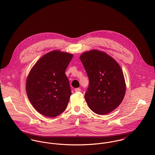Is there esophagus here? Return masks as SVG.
Returning a JSON list of instances; mask_svg holds the SVG:
<instances>
[{
    "mask_svg": "<svg viewBox=\"0 0 155 155\" xmlns=\"http://www.w3.org/2000/svg\"><path fill=\"white\" fill-rule=\"evenodd\" d=\"M74 91H75V92H80L81 90V89L78 88L75 89H74Z\"/></svg>",
    "mask_w": 155,
    "mask_h": 155,
    "instance_id": "esophagus-1",
    "label": "esophagus"
}]
</instances>
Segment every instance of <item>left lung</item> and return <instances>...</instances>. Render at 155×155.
<instances>
[{"mask_svg": "<svg viewBox=\"0 0 155 155\" xmlns=\"http://www.w3.org/2000/svg\"><path fill=\"white\" fill-rule=\"evenodd\" d=\"M80 59L89 80L85 99L90 109L100 115L116 109L126 91L125 78L119 64L106 52L97 49L85 52Z\"/></svg>", "mask_w": 155, "mask_h": 155, "instance_id": "8db88e82", "label": "left lung"}]
</instances>
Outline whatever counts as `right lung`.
I'll use <instances>...</instances> for the list:
<instances>
[{
    "mask_svg": "<svg viewBox=\"0 0 155 155\" xmlns=\"http://www.w3.org/2000/svg\"><path fill=\"white\" fill-rule=\"evenodd\" d=\"M73 56L54 50L43 55L30 70L26 92L32 106L41 114L54 117L66 110L71 92L65 71Z\"/></svg>",
    "mask_w": 155,
    "mask_h": 155,
    "instance_id": "add662e5",
    "label": "right lung"
}]
</instances>
